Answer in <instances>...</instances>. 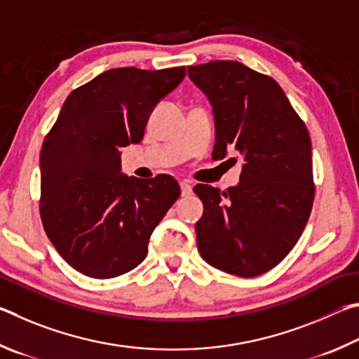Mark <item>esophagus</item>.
Listing matches in <instances>:
<instances>
[{
  "mask_svg": "<svg viewBox=\"0 0 359 359\" xmlns=\"http://www.w3.org/2000/svg\"><path fill=\"white\" fill-rule=\"evenodd\" d=\"M180 186H181V194H183L184 197H186V196H191V194H192V184H191V181H181Z\"/></svg>",
  "mask_w": 359,
  "mask_h": 359,
  "instance_id": "1",
  "label": "esophagus"
}]
</instances>
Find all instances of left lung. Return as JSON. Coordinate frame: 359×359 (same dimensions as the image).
Listing matches in <instances>:
<instances>
[{
  "label": "left lung",
  "mask_w": 359,
  "mask_h": 359,
  "mask_svg": "<svg viewBox=\"0 0 359 359\" xmlns=\"http://www.w3.org/2000/svg\"><path fill=\"white\" fill-rule=\"evenodd\" d=\"M215 111V159L244 157L236 187L197 184L203 216L198 252L221 271L255 278L273 269L298 243L309 221L316 184L311 137L278 81L238 61L187 67Z\"/></svg>",
  "instance_id": "8db88e82"
}]
</instances>
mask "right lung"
<instances>
[{
    "instance_id": "add662e5",
    "label": "right lung",
    "mask_w": 359,
    "mask_h": 359,
    "mask_svg": "<svg viewBox=\"0 0 359 359\" xmlns=\"http://www.w3.org/2000/svg\"><path fill=\"white\" fill-rule=\"evenodd\" d=\"M186 67L110 69L69 94L41 149L39 211L58 254L79 273L110 279L134 269L178 197L173 176L119 173V148L138 143L153 107Z\"/></svg>"
}]
</instances>
